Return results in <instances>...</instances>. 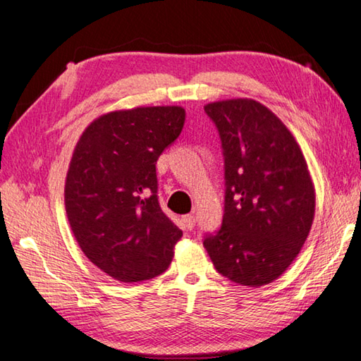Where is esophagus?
I'll return each mask as SVG.
<instances>
[{"mask_svg": "<svg viewBox=\"0 0 361 361\" xmlns=\"http://www.w3.org/2000/svg\"><path fill=\"white\" fill-rule=\"evenodd\" d=\"M183 223H185L188 229H192L195 226V216L194 215H185V216H183Z\"/></svg>", "mask_w": 361, "mask_h": 361, "instance_id": "34e87169", "label": "esophagus"}]
</instances>
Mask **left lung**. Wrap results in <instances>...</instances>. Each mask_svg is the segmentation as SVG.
<instances>
[{"instance_id": "left-lung-1", "label": "left lung", "mask_w": 361, "mask_h": 361, "mask_svg": "<svg viewBox=\"0 0 361 361\" xmlns=\"http://www.w3.org/2000/svg\"><path fill=\"white\" fill-rule=\"evenodd\" d=\"M224 157L221 228L204 247L216 271L245 286L282 276L307 239L315 192L296 140L271 109L248 100L209 103Z\"/></svg>"}]
</instances>
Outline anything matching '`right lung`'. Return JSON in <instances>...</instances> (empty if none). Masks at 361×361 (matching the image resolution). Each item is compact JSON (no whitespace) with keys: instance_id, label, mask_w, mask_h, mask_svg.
Returning <instances> with one entry per match:
<instances>
[{"instance_id":"right-lung-1","label":"right lung","mask_w":361,"mask_h":361,"mask_svg":"<svg viewBox=\"0 0 361 361\" xmlns=\"http://www.w3.org/2000/svg\"><path fill=\"white\" fill-rule=\"evenodd\" d=\"M185 109L146 106L95 119L79 138L65 207L84 255L119 282L166 271L183 231L162 212L156 164L181 133Z\"/></svg>"}]
</instances>
